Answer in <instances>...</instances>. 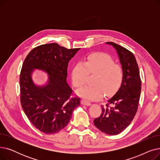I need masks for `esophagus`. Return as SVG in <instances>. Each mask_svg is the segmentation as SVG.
I'll use <instances>...</instances> for the list:
<instances>
[{"instance_id":"34e87169","label":"esophagus","mask_w":160,"mask_h":160,"mask_svg":"<svg viewBox=\"0 0 160 160\" xmlns=\"http://www.w3.org/2000/svg\"><path fill=\"white\" fill-rule=\"evenodd\" d=\"M81 104L83 105L87 106L91 105V102H89V101H87V100H83V99L81 100Z\"/></svg>"}]
</instances>
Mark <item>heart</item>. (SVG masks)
Returning <instances> with one entry per match:
<instances>
[{"label": "heart", "mask_w": 160, "mask_h": 160, "mask_svg": "<svg viewBox=\"0 0 160 160\" xmlns=\"http://www.w3.org/2000/svg\"><path fill=\"white\" fill-rule=\"evenodd\" d=\"M89 75H96L93 84L79 89L77 95L89 100H98L104 93L113 95L119 90L123 80L122 67L115 63L112 56L102 52L89 55L83 63L78 62L72 67V82L74 88H80L86 85Z\"/></svg>", "instance_id": "1"}]
</instances>
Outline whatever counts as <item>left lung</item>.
<instances>
[{"mask_svg":"<svg viewBox=\"0 0 160 160\" xmlns=\"http://www.w3.org/2000/svg\"><path fill=\"white\" fill-rule=\"evenodd\" d=\"M117 50L124 77L116 94L108 100L102 113L93 121L95 127L109 135H117L128 127L138 111L141 80L138 63L132 52L113 42H106ZM112 105V106L110 105Z\"/></svg>","mask_w":160,"mask_h":160,"instance_id":"8db88e82","label":"left lung"}]
</instances>
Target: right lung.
Returning a JSON list of instances; mask_svg holds the SVG:
<instances>
[{
  "label": "right lung",
  "mask_w": 160,
  "mask_h": 160,
  "mask_svg": "<svg viewBox=\"0 0 160 160\" xmlns=\"http://www.w3.org/2000/svg\"><path fill=\"white\" fill-rule=\"evenodd\" d=\"M80 48L68 49L58 43L36 47L28 53L21 71V104L29 121L47 134L60 132L69 123L80 98H71L72 90L67 83V67ZM49 74L48 84L37 87L32 82L33 69Z\"/></svg>",
  "instance_id": "add662e5"
}]
</instances>
